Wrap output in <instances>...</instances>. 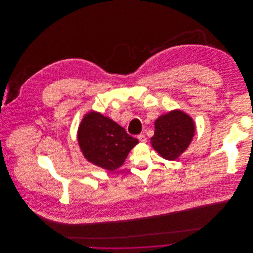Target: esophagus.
I'll return each instance as SVG.
<instances>
[{
	"mask_svg": "<svg viewBox=\"0 0 253 253\" xmlns=\"http://www.w3.org/2000/svg\"><path fill=\"white\" fill-rule=\"evenodd\" d=\"M137 138H138L139 141L142 142V143H146V142H147V138H146V136H145L144 134H139V135L137 136Z\"/></svg>",
	"mask_w": 253,
	"mask_h": 253,
	"instance_id": "obj_1",
	"label": "esophagus"
}]
</instances>
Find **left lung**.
Masks as SVG:
<instances>
[{"label":"left lung","mask_w":253,"mask_h":253,"mask_svg":"<svg viewBox=\"0 0 253 253\" xmlns=\"http://www.w3.org/2000/svg\"><path fill=\"white\" fill-rule=\"evenodd\" d=\"M194 133L193 119L181 110H173L155 121L151 144L164 159L174 161L188 148Z\"/></svg>","instance_id":"left-lung-1"}]
</instances>
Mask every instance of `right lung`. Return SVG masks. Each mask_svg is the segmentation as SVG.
I'll list each match as a JSON object with an SVG mask.
<instances>
[{"label":"right lung","instance_id":"right-lung-1","mask_svg":"<svg viewBox=\"0 0 253 253\" xmlns=\"http://www.w3.org/2000/svg\"><path fill=\"white\" fill-rule=\"evenodd\" d=\"M78 142L87 161L114 171L124 164L138 140L128 135L108 117L91 111L83 118L79 126Z\"/></svg>","mask_w":253,"mask_h":253}]
</instances>
